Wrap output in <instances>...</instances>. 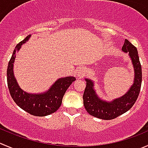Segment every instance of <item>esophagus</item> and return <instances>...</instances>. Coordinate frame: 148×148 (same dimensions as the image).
<instances>
[{"label": "esophagus", "mask_w": 148, "mask_h": 148, "mask_svg": "<svg viewBox=\"0 0 148 148\" xmlns=\"http://www.w3.org/2000/svg\"><path fill=\"white\" fill-rule=\"evenodd\" d=\"M85 74V69L84 68H80L77 71V77L79 78H82Z\"/></svg>", "instance_id": "1"}]
</instances>
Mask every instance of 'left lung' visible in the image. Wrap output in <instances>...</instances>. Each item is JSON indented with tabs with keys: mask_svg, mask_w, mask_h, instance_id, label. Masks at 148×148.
<instances>
[{
	"mask_svg": "<svg viewBox=\"0 0 148 148\" xmlns=\"http://www.w3.org/2000/svg\"><path fill=\"white\" fill-rule=\"evenodd\" d=\"M122 51L129 53L132 61L134 69V84L124 95L108 103L99 98L93 88V82L86 79L87 84L83 94V103L87 113L92 116L104 120L114 119L130 110L138 97L142 84V66L137 49L126 39Z\"/></svg>",
	"mask_w": 148,
	"mask_h": 148,
	"instance_id": "1",
	"label": "left lung"
}]
</instances>
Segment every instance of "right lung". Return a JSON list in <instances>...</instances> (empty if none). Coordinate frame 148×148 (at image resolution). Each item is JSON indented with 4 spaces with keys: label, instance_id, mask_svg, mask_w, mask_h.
Listing matches in <instances>:
<instances>
[{
    "label": "right lung",
    "instance_id": "obj_1",
    "mask_svg": "<svg viewBox=\"0 0 148 148\" xmlns=\"http://www.w3.org/2000/svg\"><path fill=\"white\" fill-rule=\"evenodd\" d=\"M29 38L30 34H29L25 39L17 44L13 52L7 69V84L11 97L18 107L33 116H45L56 112L59 108L66 91L76 79L73 77L59 79L48 92L43 94H29L21 90L14 77L13 66L16 52Z\"/></svg>",
    "mask_w": 148,
    "mask_h": 148
}]
</instances>
